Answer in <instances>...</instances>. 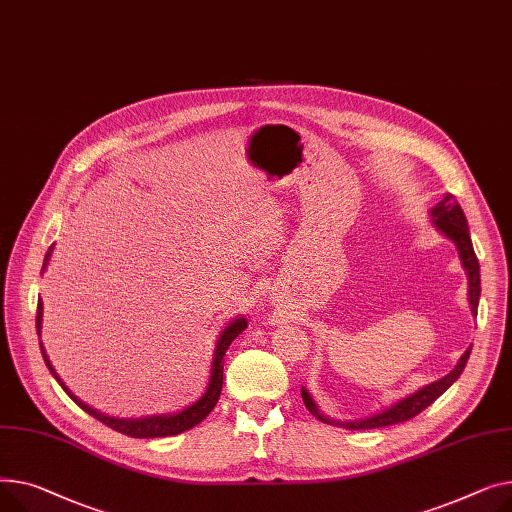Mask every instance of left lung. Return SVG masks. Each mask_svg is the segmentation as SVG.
I'll use <instances>...</instances> for the list:
<instances>
[{
  "label": "left lung",
  "mask_w": 512,
  "mask_h": 512,
  "mask_svg": "<svg viewBox=\"0 0 512 512\" xmlns=\"http://www.w3.org/2000/svg\"><path fill=\"white\" fill-rule=\"evenodd\" d=\"M432 217H434V225L448 237L453 239V244L459 250L461 262L467 270V277H469V304H471V312L477 314V304H479V291H482V283H479V262L477 256L473 252V244H471V237H469V227H467V219L463 215V208L459 206V202L455 200L453 194H446L434 208H432ZM471 355V347L463 353V357L459 359V364L455 366V370H450L444 378L419 388L417 393L409 395L407 399L395 403L390 409H384L372 417L366 419H359V422H337V426H343L347 430H372V428H382V426H395L401 422H407V419L415 417L417 413H422L426 407H430L444 390L453 384L461 372L467 366V359ZM302 399L308 407V411L312 415H316L320 422L324 424H333V419H328L326 415H322L316 407V403L312 401V397L308 395V390L302 388Z\"/></svg>",
  "instance_id": "8db88e82"
}]
</instances>
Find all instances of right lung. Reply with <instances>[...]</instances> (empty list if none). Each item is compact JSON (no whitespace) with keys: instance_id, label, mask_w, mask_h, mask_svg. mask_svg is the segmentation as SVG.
Returning a JSON list of instances; mask_svg holds the SVG:
<instances>
[{"instance_id":"right-lung-1","label":"right lung","mask_w":512,"mask_h":512,"mask_svg":"<svg viewBox=\"0 0 512 512\" xmlns=\"http://www.w3.org/2000/svg\"><path fill=\"white\" fill-rule=\"evenodd\" d=\"M49 256H51V248H49V252H47V256H45L43 268L47 266ZM41 318H43V304L39 302V304H37V335L41 333ZM246 326H248V324H246V318H235L229 326H225V330H223L221 337H219V343H217L213 372H210V382H208V388H206L204 397H202L200 401H196L194 405L186 407L184 411L173 413V415H153V417H140V419H117V417H109V415H103V413H99V411H95V409H90L88 405H84L82 401H78V399L70 393V390L66 388V384H64L62 380H59V376L55 374L53 366L49 364V359H47L43 347H41V351H43L45 364H47L49 372L53 374V378L59 382V386H62V388L66 390V393L70 395V399H72L80 409H84L88 415H93L95 419H99L101 424L109 426L111 430H115V432H119V434L132 436V438H165V436L182 434V432H186V430L198 426V424L202 422V419H204L210 411L215 409V405H217V401H219V397H221V388H223V355H225V351L229 349L231 341H233L237 335H242V330H244Z\"/></svg>"}]
</instances>
